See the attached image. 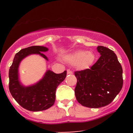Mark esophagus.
Here are the masks:
<instances>
[{
	"label": "esophagus",
	"instance_id": "obj_1",
	"mask_svg": "<svg viewBox=\"0 0 133 133\" xmlns=\"http://www.w3.org/2000/svg\"><path fill=\"white\" fill-rule=\"evenodd\" d=\"M67 74H72V71H71L70 69H68V70H67Z\"/></svg>",
	"mask_w": 133,
	"mask_h": 133
}]
</instances>
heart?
Segmentation results:
<instances>
[{
    "label": "heart",
    "instance_id": "heart-1",
    "mask_svg": "<svg viewBox=\"0 0 133 133\" xmlns=\"http://www.w3.org/2000/svg\"><path fill=\"white\" fill-rule=\"evenodd\" d=\"M95 55L91 51H77L72 54L65 56L67 62L73 65H76L79 69H86L92 64L95 61Z\"/></svg>",
    "mask_w": 133,
    "mask_h": 133
}]
</instances>
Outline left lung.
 Instances as JSON below:
<instances>
[{
	"label": "left lung",
	"instance_id": "1",
	"mask_svg": "<svg viewBox=\"0 0 133 133\" xmlns=\"http://www.w3.org/2000/svg\"><path fill=\"white\" fill-rule=\"evenodd\" d=\"M101 56L90 69L76 71V99L82 106L102 108L109 104L123 88V69L114 51L97 46Z\"/></svg>",
	"mask_w": 133,
	"mask_h": 133
}]
</instances>
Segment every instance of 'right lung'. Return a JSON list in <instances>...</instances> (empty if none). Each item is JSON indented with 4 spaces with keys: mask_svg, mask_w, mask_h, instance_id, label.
<instances>
[{
    "mask_svg": "<svg viewBox=\"0 0 133 133\" xmlns=\"http://www.w3.org/2000/svg\"><path fill=\"white\" fill-rule=\"evenodd\" d=\"M47 51V47L39 45L21 49L15 55L9 69V88L10 94L17 103L27 110L41 111L53 106L56 99V89L66 77V71L61 74H56L49 70L43 78L35 85L25 87L21 84L18 77V68L21 61L32 54H39L48 60L41 52Z\"/></svg>",
    "mask_w": 133,
    "mask_h": 133,
    "instance_id": "right-lung-1",
    "label": "right lung"
}]
</instances>
